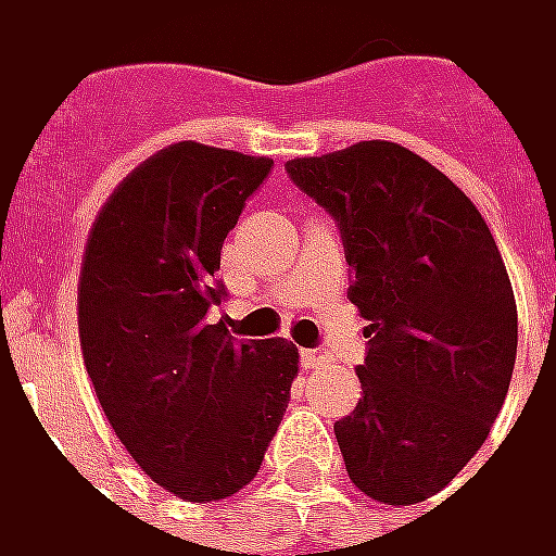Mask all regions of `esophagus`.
<instances>
[{
	"label": "esophagus",
	"instance_id": "1",
	"mask_svg": "<svg viewBox=\"0 0 556 556\" xmlns=\"http://www.w3.org/2000/svg\"><path fill=\"white\" fill-rule=\"evenodd\" d=\"M303 364L308 367V370H324V367H330V364H333V355H330L327 349H305Z\"/></svg>",
	"mask_w": 556,
	"mask_h": 556
}]
</instances>
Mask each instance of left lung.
I'll list each match as a JSON object with an SVG mask.
<instances>
[{"mask_svg":"<svg viewBox=\"0 0 556 556\" xmlns=\"http://www.w3.org/2000/svg\"><path fill=\"white\" fill-rule=\"evenodd\" d=\"M287 174L339 223L367 321L364 397L333 426L345 471L382 505L426 502L483 446L511 386L517 303L493 232L401 143L290 159Z\"/></svg>","mask_w":556,"mask_h":556,"instance_id":"1","label":"left lung"}]
</instances>
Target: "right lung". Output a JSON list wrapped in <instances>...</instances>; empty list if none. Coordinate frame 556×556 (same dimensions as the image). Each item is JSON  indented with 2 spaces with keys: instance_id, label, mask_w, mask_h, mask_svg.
<instances>
[{
  "instance_id": "1",
  "label": "right lung",
  "mask_w": 556,
  "mask_h": 556,
  "mask_svg": "<svg viewBox=\"0 0 556 556\" xmlns=\"http://www.w3.org/2000/svg\"><path fill=\"white\" fill-rule=\"evenodd\" d=\"M269 170L266 155L170 143L115 186L85 241L78 342L97 401L130 459L189 502L256 478L300 370L293 342L207 318L223 241Z\"/></svg>"
}]
</instances>
